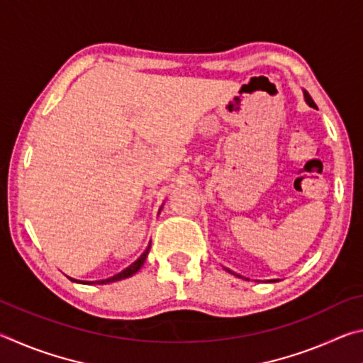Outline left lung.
<instances>
[{
	"instance_id": "obj_1",
	"label": "left lung",
	"mask_w": 363,
	"mask_h": 363,
	"mask_svg": "<svg viewBox=\"0 0 363 363\" xmlns=\"http://www.w3.org/2000/svg\"><path fill=\"white\" fill-rule=\"evenodd\" d=\"M304 99H306V102H307V104H309V106H311V107H315V102H314V101H312V97L309 96V93H307V91H304ZM227 272H230V274H233V272H232V270H229V269H227ZM233 275H237V274H233ZM237 277H240V275H237Z\"/></svg>"
}]
</instances>
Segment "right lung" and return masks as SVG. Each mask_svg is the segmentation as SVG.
I'll use <instances>...</instances> for the list:
<instances>
[{"mask_svg":"<svg viewBox=\"0 0 363 363\" xmlns=\"http://www.w3.org/2000/svg\"><path fill=\"white\" fill-rule=\"evenodd\" d=\"M149 250H150V243H149V247H147V250L144 251L143 255H140L136 261H134L130 267H126L125 270H121L120 274H116V275H113V277H110V279H106V280H97V281H91V284H99V285H104V284H112V281H118V280H123V279H128V277H131L133 274H136L138 270L143 267V264L145 262V257H147V255H149ZM73 280V279H72ZM73 281H77V280H73ZM79 284H86V281H79Z\"/></svg>","mask_w":363,"mask_h":363,"instance_id":"obj_1","label":"right lung"}]
</instances>
